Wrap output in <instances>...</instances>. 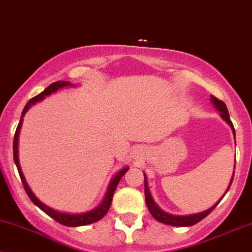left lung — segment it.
Listing matches in <instances>:
<instances>
[{"label":"left lung","mask_w":252,"mask_h":252,"mask_svg":"<svg viewBox=\"0 0 252 252\" xmlns=\"http://www.w3.org/2000/svg\"><path fill=\"white\" fill-rule=\"evenodd\" d=\"M211 102L214 103L215 108L217 109L218 112H220V117L223 118V120H225L227 124H229L230 127H231L232 132H233V137L236 139V133H235V128H233V125L231 123V120H230V115H229V112H227V108H226V105L221 100L217 99V97L211 95ZM235 173V172H233ZM144 182H145V200H146V205H147V209H149V211L151 212V215L153 216V218L157 220L158 221H160L162 224H167V225H172V226H191V225H194V224H197L198 221H200L202 220L208 216L210 212L214 210L216 206L218 205V203L220 202L221 199H223V197L220 198V202H217L215 204L212 208H210L208 210H205V211L203 212H199V214H193V215H186V216H176V215H171V214H167V212L162 211V210L159 208L158 205H157L155 200H153L152 196H151L150 193V190H149V185H147V179H146V176L144 174ZM232 180H233V177L231 178V182H230V185L229 188H227L226 192L229 191L230 186L232 184Z\"/></svg>","instance_id":"1"}]
</instances>
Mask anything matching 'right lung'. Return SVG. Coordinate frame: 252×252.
Here are the masks:
<instances>
[{
    "label": "right lung",
    "instance_id": "1",
    "mask_svg": "<svg viewBox=\"0 0 252 252\" xmlns=\"http://www.w3.org/2000/svg\"><path fill=\"white\" fill-rule=\"evenodd\" d=\"M74 86L75 85L70 84V82H68V81H56V82H54V84L49 85L48 87H47L43 92H41L38 95L32 97V99L27 102V105L25 106V108H23V111H22V114H21L20 123H19V125H17L16 132H15V135H14L13 152H14V161H15V164H16L17 171H19L21 182H22L23 188H25V190H26V193L28 194L29 198H31L32 202L34 203L37 208H40L41 210H42L43 212H46L49 217H52L53 220H55L58 223L62 224V225L82 226V225H88V224H92V223H95V221L100 220L103 216L107 214L109 208H111L112 199H113V194H114L115 189H117L118 184H119L121 177H123L124 174L127 172V171H128V167H125V168H123V170H120L119 172H118L113 177V179H112L111 183H109L107 192H106V196H105V198H103L102 202L100 203L99 206H96L95 209L91 210V211L84 212V214H64V212L56 211V210L49 208V206H47L46 204H43L41 200L37 199L36 196H35V194L32 193V191L29 189L28 184H27L25 176H23L22 170H21L20 161H19V134H20L21 126H22L23 117H25L27 111H28V109L31 108L32 105H35L36 102L43 100L44 97L50 95V94L55 93L56 91L62 90V88H66V87H74Z\"/></svg>",
    "mask_w": 252,
    "mask_h": 252
}]
</instances>
